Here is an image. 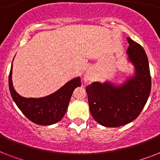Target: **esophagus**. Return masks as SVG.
Segmentation results:
<instances>
[{
    "label": "esophagus",
    "mask_w": 160,
    "mask_h": 160,
    "mask_svg": "<svg viewBox=\"0 0 160 160\" xmlns=\"http://www.w3.org/2000/svg\"><path fill=\"white\" fill-rule=\"evenodd\" d=\"M91 80V75H90V73L85 74V78H84V80H85V81H88V80Z\"/></svg>",
    "instance_id": "34e87169"
}]
</instances>
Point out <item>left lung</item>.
I'll list each match as a JSON object with an SVG mask.
<instances>
[{
    "label": "left lung",
    "mask_w": 160,
    "mask_h": 160,
    "mask_svg": "<svg viewBox=\"0 0 160 160\" xmlns=\"http://www.w3.org/2000/svg\"><path fill=\"white\" fill-rule=\"evenodd\" d=\"M126 51L128 60L134 67V74L121 85L109 81L93 82L85 88L90 113L100 124L119 127L139 116L149 99L151 77L149 60L139 44L129 37Z\"/></svg>",
    "instance_id": "1"
}]
</instances>
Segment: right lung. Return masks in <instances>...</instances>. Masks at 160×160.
I'll return each mask as SVG.
<instances>
[{"label": "right lung", "instance_id": "right-lung-1", "mask_svg": "<svg viewBox=\"0 0 160 160\" xmlns=\"http://www.w3.org/2000/svg\"><path fill=\"white\" fill-rule=\"evenodd\" d=\"M11 75L12 65L9 75V89L14 102L25 116L40 125H51L60 121L67 110L73 91L81 85L80 78L76 77L51 95L41 98H25L14 89Z\"/></svg>", "mask_w": 160, "mask_h": 160}]
</instances>
